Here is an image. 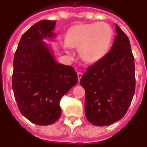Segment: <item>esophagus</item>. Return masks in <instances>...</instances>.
I'll return each mask as SVG.
<instances>
[{"label":"esophagus","mask_w":147,"mask_h":147,"mask_svg":"<svg viewBox=\"0 0 147 147\" xmlns=\"http://www.w3.org/2000/svg\"><path fill=\"white\" fill-rule=\"evenodd\" d=\"M77 75H78V82H79L80 81V79H81L82 76V72H80V71H78Z\"/></svg>","instance_id":"34e87169"}]
</instances>
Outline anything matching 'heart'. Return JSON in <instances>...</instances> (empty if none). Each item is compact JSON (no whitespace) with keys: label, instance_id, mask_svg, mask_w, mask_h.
<instances>
[{"label":"heart","instance_id":"1","mask_svg":"<svg viewBox=\"0 0 147 147\" xmlns=\"http://www.w3.org/2000/svg\"><path fill=\"white\" fill-rule=\"evenodd\" d=\"M113 37V30L106 22L78 24L66 36L67 45L79 48V55L86 62H96L106 54Z\"/></svg>","mask_w":147,"mask_h":147}]
</instances>
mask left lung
I'll list each match as a JSON object with an SVG mask.
<instances>
[{"mask_svg": "<svg viewBox=\"0 0 147 147\" xmlns=\"http://www.w3.org/2000/svg\"><path fill=\"white\" fill-rule=\"evenodd\" d=\"M116 36L106 55L89 66L80 79L85 113L94 126H109L126 114L135 92V65L128 37L116 24Z\"/></svg>", "mask_w": 147, "mask_h": 147, "instance_id": "left-lung-1", "label": "left lung"}]
</instances>
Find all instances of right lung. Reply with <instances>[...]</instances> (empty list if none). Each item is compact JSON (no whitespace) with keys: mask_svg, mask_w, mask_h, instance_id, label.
Returning <instances> with one entry per match:
<instances>
[{"mask_svg":"<svg viewBox=\"0 0 147 147\" xmlns=\"http://www.w3.org/2000/svg\"><path fill=\"white\" fill-rule=\"evenodd\" d=\"M56 21L41 20L22 35L14 54L12 88L21 114L48 126L61 116L62 96L78 82L73 67L56 62L43 39L55 36Z\"/></svg>","mask_w":147,"mask_h":147,"instance_id":"1","label":"right lung"}]
</instances>
